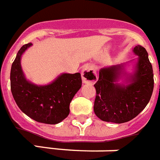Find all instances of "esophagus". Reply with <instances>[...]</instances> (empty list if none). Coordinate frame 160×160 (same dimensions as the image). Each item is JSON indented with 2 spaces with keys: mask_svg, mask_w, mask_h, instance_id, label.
I'll use <instances>...</instances> for the list:
<instances>
[{
  "mask_svg": "<svg viewBox=\"0 0 160 160\" xmlns=\"http://www.w3.org/2000/svg\"><path fill=\"white\" fill-rule=\"evenodd\" d=\"M82 79L84 83H94L98 80V76L91 65H87L82 68Z\"/></svg>",
  "mask_w": 160,
  "mask_h": 160,
  "instance_id": "1",
  "label": "esophagus"
}]
</instances>
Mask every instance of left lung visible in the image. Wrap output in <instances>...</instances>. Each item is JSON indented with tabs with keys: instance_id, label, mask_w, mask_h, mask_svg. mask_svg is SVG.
<instances>
[{
	"instance_id": "8db88e82",
	"label": "left lung",
	"mask_w": 160,
	"mask_h": 160,
	"mask_svg": "<svg viewBox=\"0 0 160 160\" xmlns=\"http://www.w3.org/2000/svg\"><path fill=\"white\" fill-rule=\"evenodd\" d=\"M134 53L139 56L136 70L131 77V83L117 84L122 65L104 68L99 71L96 88L94 112L102 121L124 123L137 116L145 109L154 90V73L146 49L135 46Z\"/></svg>"
}]
</instances>
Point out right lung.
<instances>
[{
    "label": "right lung",
    "mask_w": 160,
    "mask_h": 160,
    "mask_svg": "<svg viewBox=\"0 0 160 160\" xmlns=\"http://www.w3.org/2000/svg\"><path fill=\"white\" fill-rule=\"evenodd\" d=\"M31 43L18 51L11 70V89L16 104L29 117L44 124L54 125L69 114L70 102L82 86L81 74L63 73L52 83L37 86L25 79L20 58Z\"/></svg>",
    "instance_id": "obj_1"
}]
</instances>
